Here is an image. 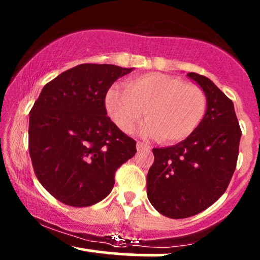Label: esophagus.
<instances>
[{"label":"esophagus","instance_id":"1","mask_svg":"<svg viewBox=\"0 0 260 260\" xmlns=\"http://www.w3.org/2000/svg\"><path fill=\"white\" fill-rule=\"evenodd\" d=\"M150 147L147 144V143H143V142H137V150L138 151H142V150H145V149H149Z\"/></svg>","mask_w":260,"mask_h":260}]
</instances>
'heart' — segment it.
I'll list each match as a JSON object with an SVG mask.
<instances>
[{
    "instance_id": "b5f03b06",
    "label": "heart",
    "mask_w": 260,
    "mask_h": 260,
    "mask_svg": "<svg viewBox=\"0 0 260 260\" xmlns=\"http://www.w3.org/2000/svg\"><path fill=\"white\" fill-rule=\"evenodd\" d=\"M105 107L123 132H132L144 112L148 122L143 132L162 143H176L188 138L202 123L207 98L201 88L177 77L148 73L128 79L124 90L109 89Z\"/></svg>"
}]
</instances>
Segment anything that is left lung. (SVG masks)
Returning <instances> with one entry per match:
<instances>
[{
    "label": "left lung",
    "instance_id": "8db88e82",
    "mask_svg": "<svg viewBox=\"0 0 260 260\" xmlns=\"http://www.w3.org/2000/svg\"><path fill=\"white\" fill-rule=\"evenodd\" d=\"M187 76L207 98L204 118L178 144L154 148V164L147 176L149 202L171 219L197 215L225 193L242 134L234 103L207 77L193 72Z\"/></svg>",
    "mask_w": 260,
    "mask_h": 260
}]
</instances>
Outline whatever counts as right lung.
<instances>
[{
	"label": "right lung",
	"instance_id": "obj_1",
	"mask_svg": "<svg viewBox=\"0 0 260 260\" xmlns=\"http://www.w3.org/2000/svg\"><path fill=\"white\" fill-rule=\"evenodd\" d=\"M133 68L78 64L47 83L30 110L29 154L39 182L57 201L83 208L106 198L136 142L107 117L105 95Z\"/></svg>",
	"mask_w": 260,
	"mask_h": 260
}]
</instances>
